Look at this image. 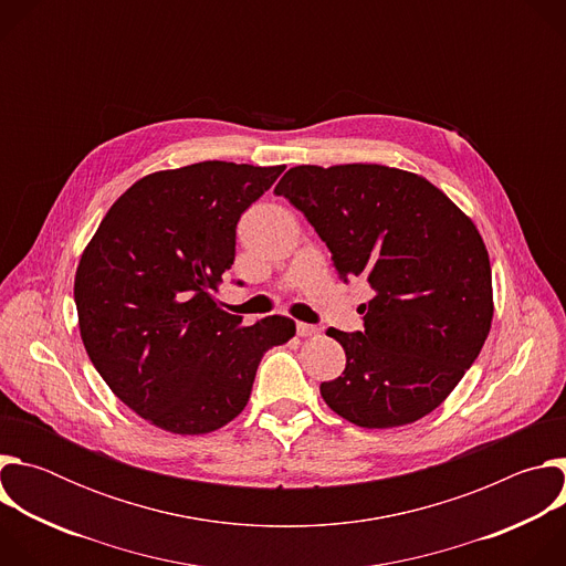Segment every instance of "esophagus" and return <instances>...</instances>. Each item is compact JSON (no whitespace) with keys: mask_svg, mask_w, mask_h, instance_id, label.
Listing matches in <instances>:
<instances>
[{"mask_svg":"<svg viewBox=\"0 0 566 566\" xmlns=\"http://www.w3.org/2000/svg\"><path fill=\"white\" fill-rule=\"evenodd\" d=\"M315 334H317V327L306 325V322H297V336L308 338V336H315Z\"/></svg>","mask_w":566,"mask_h":566,"instance_id":"1","label":"esophagus"}]
</instances>
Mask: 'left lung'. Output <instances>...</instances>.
<instances>
[{"label":"left lung","mask_w":566,"mask_h":566,"mask_svg":"<svg viewBox=\"0 0 566 566\" xmlns=\"http://www.w3.org/2000/svg\"><path fill=\"white\" fill-rule=\"evenodd\" d=\"M275 195L304 212L340 280L374 289L363 332H327L347 365L322 398L371 430L430 415L491 332V260L474 223L423 177L385 166H297Z\"/></svg>","instance_id":"left-lung-1"}]
</instances>
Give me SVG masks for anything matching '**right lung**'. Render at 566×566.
Returning <instances> with one entry per match:
<instances>
[{
  "label": "right lung",
  "mask_w": 566,
  "mask_h": 566,
  "mask_svg": "<svg viewBox=\"0 0 566 566\" xmlns=\"http://www.w3.org/2000/svg\"><path fill=\"white\" fill-rule=\"evenodd\" d=\"M284 166L203 160L136 181L80 258V336L109 389L175 434L219 430L247 408L262 356L295 336L271 315L253 327L212 291L234 260L237 221Z\"/></svg>",
  "instance_id": "right-lung-1"
}]
</instances>
